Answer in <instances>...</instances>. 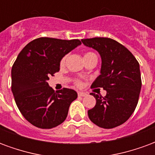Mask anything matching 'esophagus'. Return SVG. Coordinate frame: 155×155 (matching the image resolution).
<instances>
[{"label": "esophagus", "instance_id": "34e87169", "mask_svg": "<svg viewBox=\"0 0 155 155\" xmlns=\"http://www.w3.org/2000/svg\"><path fill=\"white\" fill-rule=\"evenodd\" d=\"M78 96H80V97H85L87 95V93H84V92H78Z\"/></svg>", "mask_w": 155, "mask_h": 155}]
</instances>
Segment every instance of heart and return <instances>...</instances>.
Here are the masks:
<instances>
[{
  "label": "heart",
  "mask_w": 155,
  "mask_h": 155,
  "mask_svg": "<svg viewBox=\"0 0 155 155\" xmlns=\"http://www.w3.org/2000/svg\"><path fill=\"white\" fill-rule=\"evenodd\" d=\"M91 57H97V56L94 54L93 52H87V53H85V55H84V59H86V58H91ZM66 59H67V56H65V57H63V58H62V60H61V62H60V64H61V66H63L64 64H65Z\"/></svg>",
  "instance_id": "b5f03b06"
}]
</instances>
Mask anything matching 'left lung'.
<instances>
[{
	"label": "left lung",
	"mask_w": 155,
	"mask_h": 155,
	"mask_svg": "<svg viewBox=\"0 0 155 155\" xmlns=\"http://www.w3.org/2000/svg\"><path fill=\"white\" fill-rule=\"evenodd\" d=\"M82 42L96 50L102 59L100 75L92 87H103L107 92L104 97L91 93L96 105L87 111L90 120L104 128L123 124L139 101L142 86L139 62L124 46L111 38L94 37L82 39Z\"/></svg>",
	"instance_id": "8db88e82"
}]
</instances>
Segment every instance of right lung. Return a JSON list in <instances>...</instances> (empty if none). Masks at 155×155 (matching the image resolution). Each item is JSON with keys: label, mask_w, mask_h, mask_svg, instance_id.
I'll return each instance as SVG.
<instances>
[{"label": "right lung", "mask_w": 155, "mask_h": 155, "mask_svg": "<svg viewBox=\"0 0 155 155\" xmlns=\"http://www.w3.org/2000/svg\"><path fill=\"white\" fill-rule=\"evenodd\" d=\"M78 39L40 37L21 51L12 68V91L23 117L40 128H52L68 116L76 91H56L48 85L50 76L60 70L62 58L78 46Z\"/></svg>", "instance_id": "add662e5"}]
</instances>
